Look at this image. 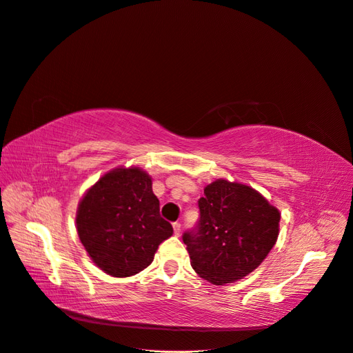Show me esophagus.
<instances>
[{
  "label": "esophagus",
  "mask_w": 353,
  "mask_h": 353,
  "mask_svg": "<svg viewBox=\"0 0 353 353\" xmlns=\"http://www.w3.org/2000/svg\"><path fill=\"white\" fill-rule=\"evenodd\" d=\"M173 229H174V234L180 236V233H181V224L180 223H173Z\"/></svg>",
  "instance_id": "1"
}]
</instances>
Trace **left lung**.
<instances>
[{"label": "left lung", "instance_id": "8db88e82", "mask_svg": "<svg viewBox=\"0 0 353 353\" xmlns=\"http://www.w3.org/2000/svg\"><path fill=\"white\" fill-rule=\"evenodd\" d=\"M196 232L183 234L190 265L217 286L246 277L276 245L280 211L254 188L217 179L203 189Z\"/></svg>", "mask_w": 353, "mask_h": 353}]
</instances>
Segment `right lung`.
Wrapping results in <instances>:
<instances>
[{
    "mask_svg": "<svg viewBox=\"0 0 353 353\" xmlns=\"http://www.w3.org/2000/svg\"><path fill=\"white\" fill-rule=\"evenodd\" d=\"M76 229L94 264L120 279L145 270L173 234L172 224L160 215L151 176L136 165L110 170L85 192Z\"/></svg>",
    "mask_w": 353,
    "mask_h": 353,
    "instance_id": "obj_1",
    "label": "right lung"
}]
</instances>
